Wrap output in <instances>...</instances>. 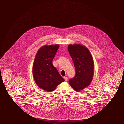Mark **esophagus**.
<instances>
[{"label":"esophagus","instance_id":"34e87169","mask_svg":"<svg viewBox=\"0 0 124 124\" xmlns=\"http://www.w3.org/2000/svg\"><path fill=\"white\" fill-rule=\"evenodd\" d=\"M63 78H64V80H65V81H67V77H63Z\"/></svg>","mask_w":124,"mask_h":124}]
</instances>
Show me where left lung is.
<instances>
[{
  "instance_id": "1",
  "label": "left lung",
  "mask_w": 124,
  "mask_h": 124,
  "mask_svg": "<svg viewBox=\"0 0 124 124\" xmlns=\"http://www.w3.org/2000/svg\"><path fill=\"white\" fill-rule=\"evenodd\" d=\"M68 50L76 70L75 77L69 80V83L76 91L80 92L90 85L93 80V58L89 49L83 45H69Z\"/></svg>"
}]
</instances>
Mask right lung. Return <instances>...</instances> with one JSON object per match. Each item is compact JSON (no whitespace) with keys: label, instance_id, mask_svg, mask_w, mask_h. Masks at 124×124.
<instances>
[{"label":"right lung","instance_id":"1","mask_svg":"<svg viewBox=\"0 0 124 124\" xmlns=\"http://www.w3.org/2000/svg\"><path fill=\"white\" fill-rule=\"evenodd\" d=\"M59 47V45L43 46L38 51L33 64L35 82L40 88L48 92L65 81L52 64Z\"/></svg>","mask_w":124,"mask_h":124}]
</instances>
